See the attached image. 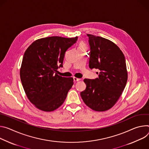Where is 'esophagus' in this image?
<instances>
[{
  "label": "esophagus",
  "mask_w": 149,
  "mask_h": 149,
  "mask_svg": "<svg viewBox=\"0 0 149 149\" xmlns=\"http://www.w3.org/2000/svg\"><path fill=\"white\" fill-rule=\"evenodd\" d=\"M73 80H74V81H79V80H80V79L74 77H73Z\"/></svg>",
  "instance_id": "34e87169"
}]
</instances>
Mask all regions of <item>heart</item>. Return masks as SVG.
Here are the masks:
<instances>
[{
  "instance_id": "1",
  "label": "heart",
  "mask_w": 149,
  "mask_h": 149,
  "mask_svg": "<svg viewBox=\"0 0 149 149\" xmlns=\"http://www.w3.org/2000/svg\"><path fill=\"white\" fill-rule=\"evenodd\" d=\"M79 47H84V48H86V45H85V44H84V43H81V44H80V45Z\"/></svg>"
}]
</instances>
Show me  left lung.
Returning <instances> with one entry per match:
<instances>
[{
	"label": "left lung",
	"instance_id": "8db88e82",
	"mask_svg": "<svg viewBox=\"0 0 149 149\" xmlns=\"http://www.w3.org/2000/svg\"><path fill=\"white\" fill-rule=\"evenodd\" d=\"M87 36L91 49L89 66L100 72L98 78L84 79L86 88L80 96L92 109L105 111L117 102L126 85L125 59L120 48L111 41L91 34Z\"/></svg>",
	"mask_w": 149,
	"mask_h": 149
}]
</instances>
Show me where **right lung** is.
Returning a JSON list of instances; mask_svg holds the SVG:
<instances>
[{"label": "right lung", "instance_id": "1", "mask_svg": "<svg viewBox=\"0 0 149 149\" xmlns=\"http://www.w3.org/2000/svg\"><path fill=\"white\" fill-rule=\"evenodd\" d=\"M77 40V37L43 38L33 42L25 51L21 80L28 100L38 109L53 111L64 102L73 79L58 75L57 69L63 67L65 52Z\"/></svg>", "mask_w": 149, "mask_h": 149}]
</instances>
